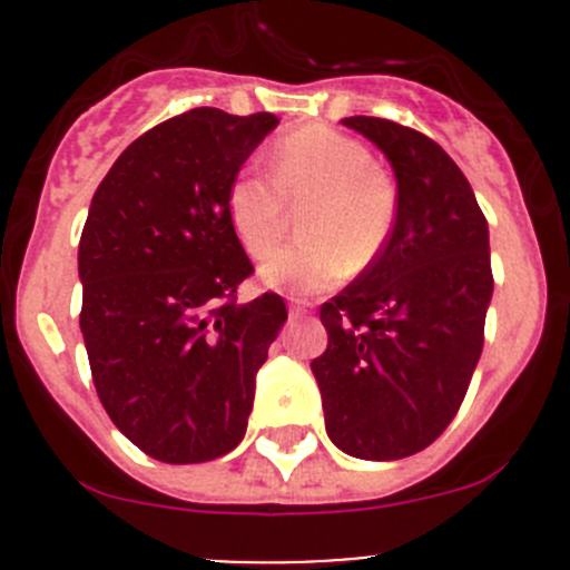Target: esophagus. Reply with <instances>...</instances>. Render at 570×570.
<instances>
[{
  "label": "esophagus",
  "instance_id": "obj_1",
  "mask_svg": "<svg viewBox=\"0 0 570 570\" xmlns=\"http://www.w3.org/2000/svg\"><path fill=\"white\" fill-rule=\"evenodd\" d=\"M306 308H308V303L301 301V297H292V301H289V314H292V317H301V314H306Z\"/></svg>",
  "mask_w": 570,
  "mask_h": 570
}]
</instances>
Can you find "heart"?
Instances as JSON below:
<instances>
[{
	"label": "heart",
	"instance_id": "heart-1",
	"mask_svg": "<svg viewBox=\"0 0 570 570\" xmlns=\"http://www.w3.org/2000/svg\"><path fill=\"white\" fill-rule=\"evenodd\" d=\"M273 181L239 174L228 187V220L250 256H267L301 209V243L275 250L258 267L267 286L312 292L372 267L394 232L400 193L394 178L372 163L364 142L306 126L273 148Z\"/></svg>",
	"mask_w": 570,
	"mask_h": 570
}]
</instances>
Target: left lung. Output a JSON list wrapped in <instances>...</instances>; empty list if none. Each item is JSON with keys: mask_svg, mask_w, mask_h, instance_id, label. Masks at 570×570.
Wrapping results in <instances>:
<instances>
[{"mask_svg": "<svg viewBox=\"0 0 570 570\" xmlns=\"http://www.w3.org/2000/svg\"><path fill=\"white\" fill-rule=\"evenodd\" d=\"M375 142L400 193L386 248L320 308L312 361L327 439L361 461H400L455 419L482 353L493 295L488 220L450 154L407 126L342 120Z\"/></svg>", "mask_w": 570, "mask_h": 570, "instance_id": "left-lung-1", "label": "left lung"}]
</instances>
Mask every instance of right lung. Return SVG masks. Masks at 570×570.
<instances>
[{
	"label": "right lung",
	"instance_id": "obj_1",
	"mask_svg": "<svg viewBox=\"0 0 570 570\" xmlns=\"http://www.w3.org/2000/svg\"><path fill=\"white\" fill-rule=\"evenodd\" d=\"M273 112L198 107L137 137L90 200L79 239L90 372L115 428L163 463L243 441L256 372L286 322L278 295L237 303L253 273L228 187Z\"/></svg>",
	"mask_w": 570,
	"mask_h": 570
}]
</instances>
